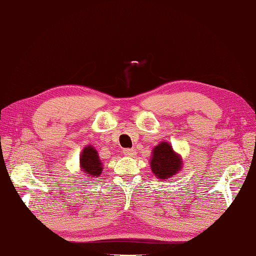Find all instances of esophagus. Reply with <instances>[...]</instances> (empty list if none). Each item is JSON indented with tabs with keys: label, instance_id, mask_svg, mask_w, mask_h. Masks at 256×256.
Returning <instances> with one entry per match:
<instances>
[{
	"label": "esophagus",
	"instance_id": "34e87169",
	"mask_svg": "<svg viewBox=\"0 0 256 256\" xmlns=\"http://www.w3.org/2000/svg\"><path fill=\"white\" fill-rule=\"evenodd\" d=\"M124 154L126 156V157H134V156L136 154V150L132 149V148L124 149Z\"/></svg>",
	"mask_w": 256,
	"mask_h": 256
}]
</instances>
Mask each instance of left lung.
I'll return each mask as SVG.
<instances>
[{
    "mask_svg": "<svg viewBox=\"0 0 256 256\" xmlns=\"http://www.w3.org/2000/svg\"><path fill=\"white\" fill-rule=\"evenodd\" d=\"M150 160L151 170L160 179H169L181 168V158L174 154L172 147L166 142H160L154 148Z\"/></svg>",
    "mask_w": 256,
    "mask_h": 256,
    "instance_id": "left-lung-1",
    "label": "left lung"
}]
</instances>
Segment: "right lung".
<instances>
[{
    "label": "right lung",
    "instance_id": "1",
    "mask_svg": "<svg viewBox=\"0 0 256 256\" xmlns=\"http://www.w3.org/2000/svg\"><path fill=\"white\" fill-rule=\"evenodd\" d=\"M80 166L82 171L90 176H98L102 170V162L98 158L97 151L90 146L84 148L80 156Z\"/></svg>",
    "mask_w": 256,
    "mask_h": 256
}]
</instances>
